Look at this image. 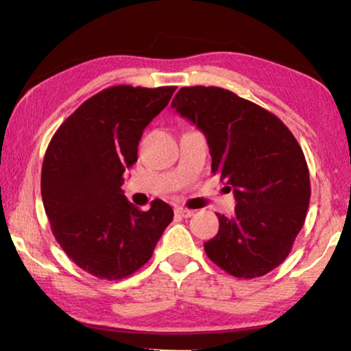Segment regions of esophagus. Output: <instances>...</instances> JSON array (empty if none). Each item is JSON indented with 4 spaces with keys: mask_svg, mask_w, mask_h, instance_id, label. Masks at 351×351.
Wrapping results in <instances>:
<instances>
[{
    "mask_svg": "<svg viewBox=\"0 0 351 351\" xmlns=\"http://www.w3.org/2000/svg\"><path fill=\"white\" fill-rule=\"evenodd\" d=\"M175 213L176 215H180V217H182V218H190L193 215V210H190V209H184V207H176L175 209Z\"/></svg>",
    "mask_w": 351,
    "mask_h": 351,
    "instance_id": "34e87169",
    "label": "esophagus"
}]
</instances>
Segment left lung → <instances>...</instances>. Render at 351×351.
Wrapping results in <instances>:
<instances>
[{"instance_id":"8db88e82","label":"left lung","mask_w":351,"mask_h":351,"mask_svg":"<svg viewBox=\"0 0 351 351\" xmlns=\"http://www.w3.org/2000/svg\"><path fill=\"white\" fill-rule=\"evenodd\" d=\"M171 108L204 133L212 171L234 189L235 213H217L207 257L239 278L268 274L288 257L310 204L299 142L272 112L218 86H184Z\"/></svg>"}]
</instances>
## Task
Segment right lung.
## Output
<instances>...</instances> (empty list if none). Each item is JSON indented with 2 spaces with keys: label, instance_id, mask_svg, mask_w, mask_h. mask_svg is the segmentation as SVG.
Instances as JSON below:
<instances>
[{
  "label": "right lung",
  "instance_id": "add662e5",
  "mask_svg": "<svg viewBox=\"0 0 351 351\" xmlns=\"http://www.w3.org/2000/svg\"><path fill=\"white\" fill-rule=\"evenodd\" d=\"M175 86H110L83 102L47 145L41 198L52 234L74 263L97 278L121 280L153 255L171 207L154 199L139 210L122 192L123 171L138 161L144 128Z\"/></svg>",
  "mask_w": 351,
  "mask_h": 351
}]
</instances>
